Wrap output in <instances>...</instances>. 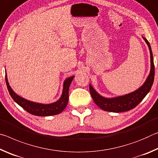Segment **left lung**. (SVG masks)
Returning a JSON list of instances; mask_svg holds the SVG:
<instances>
[{
    "label": "left lung",
    "instance_id": "1",
    "mask_svg": "<svg viewBox=\"0 0 158 158\" xmlns=\"http://www.w3.org/2000/svg\"><path fill=\"white\" fill-rule=\"evenodd\" d=\"M144 41L148 44L151 55V71L148 74L146 81L140 88L128 94L118 96V97L113 98H106L99 94L97 91L93 89V87L90 84L89 89L93 100L99 107L106 111L115 112H123L129 111L137 106L143 99L146 97L151 90L153 84L155 77V66L153 63V53H152L151 47L148 41L143 37Z\"/></svg>",
    "mask_w": 158,
    "mask_h": 158
}]
</instances>
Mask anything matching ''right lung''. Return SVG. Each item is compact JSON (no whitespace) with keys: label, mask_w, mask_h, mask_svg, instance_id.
<instances>
[{"label":"right lung","mask_w":158,"mask_h":158,"mask_svg":"<svg viewBox=\"0 0 158 158\" xmlns=\"http://www.w3.org/2000/svg\"><path fill=\"white\" fill-rule=\"evenodd\" d=\"M74 77V76H72L65 80L63 84V93L59 100L55 102L47 104V105L34 102L27 100L19 96L17 93L13 91L12 88L10 87L8 81H7L6 74H5V81H6L7 87L10 95H11V97L16 103H17L19 105L21 106L23 109H25L28 113L35 115V116H49L61 113L66 107L69 99V88Z\"/></svg>","instance_id":"add662e5"}]
</instances>
